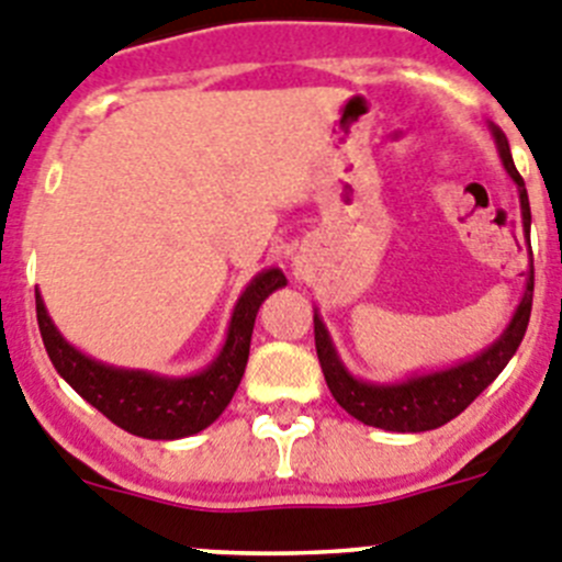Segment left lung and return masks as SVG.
Listing matches in <instances>:
<instances>
[{"instance_id": "8db88e82", "label": "left lung", "mask_w": 562, "mask_h": 562, "mask_svg": "<svg viewBox=\"0 0 562 562\" xmlns=\"http://www.w3.org/2000/svg\"><path fill=\"white\" fill-rule=\"evenodd\" d=\"M493 142H496L498 158H502L504 169L518 187V200H521V223L524 236L529 241V225H532V214H529V198L524 178L518 175L513 156H509L507 136L498 131L496 125L487 122ZM532 256V250H529ZM532 290H535V270L529 265L527 276V290H524L521 303H518L516 315L507 323L502 334L487 345L485 351L476 357L457 362L451 368L429 370V373H412L401 382H364L357 379L351 370L345 368L339 359L334 339L328 334L326 323L317 315L315 308V345H317V359H321L323 375L331 390L334 401L342 406L348 415L362 420L364 426H375L384 431H429L437 426L449 424L471 404L487 384L507 368L513 353L518 351L524 334L529 326V312H532Z\"/></svg>"}]
</instances>
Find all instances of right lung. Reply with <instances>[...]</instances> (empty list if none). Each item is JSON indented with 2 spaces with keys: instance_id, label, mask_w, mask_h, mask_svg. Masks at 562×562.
<instances>
[{
  "instance_id": "add662e5",
  "label": "right lung",
  "mask_w": 562,
  "mask_h": 562,
  "mask_svg": "<svg viewBox=\"0 0 562 562\" xmlns=\"http://www.w3.org/2000/svg\"><path fill=\"white\" fill-rule=\"evenodd\" d=\"M281 286H286V276L278 267L254 276L236 301L220 353L209 368L192 375H158L150 370L113 368L100 359L86 357L58 331L41 292H35V315H38L46 353L77 395H82L111 424L131 435L147 440H178L203 431L231 404L245 375L259 306Z\"/></svg>"
}]
</instances>
